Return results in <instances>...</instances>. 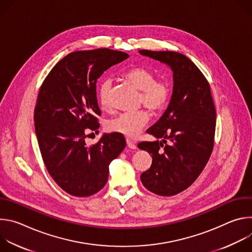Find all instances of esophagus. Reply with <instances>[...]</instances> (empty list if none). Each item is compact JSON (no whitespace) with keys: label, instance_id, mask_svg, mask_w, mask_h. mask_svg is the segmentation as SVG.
I'll return each mask as SVG.
<instances>
[{"label":"esophagus","instance_id":"34e87169","mask_svg":"<svg viewBox=\"0 0 252 252\" xmlns=\"http://www.w3.org/2000/svg\"><path fill=\"white\" fill-rule=\"evenodd\" d=\"M126 146H127L129 149H132V150H135V149H136V145H135V143L132 142V141H130L129 139L126 140Z\"/></svg>","mask_w":252,"mask_h":252}]
</instances>
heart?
Instances as JSON below:
<instances>
[{"label":"heart","mask_w":252,"mask_h":252,"mask_svg":"<svg viewBox=\"0 0 252 252\" xmlns=\"http://www.w3.org/2000/svg\"><path fill=\"white\" fill-rule=\"evenodd\" d=\"M137 90L140 91L139 104L145 105L153 114L161 113L168 104L171 88L165 80H156L154 71L145 67H131L124 74ZM114 83L111 79L102 81L97 89V99L102 110H110L112 106V91ZM150 116L146 111L124 113L106 123V129L133 138L146 126Z\"/></svg>","instance_id":"b5f03b06"}]
</instances>
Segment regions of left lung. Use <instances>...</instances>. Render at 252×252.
<instances>
[{"instance_id":"1","label":"left lung","mask_w":252,"mask_h":252,"mask_svg":"<svg viewBox=\"0 0 252 252\" xmlns=\"http://www.w3.org/2000/svg\"><path fill=\"white\" fill-rule=\"evenodd\" d=\"M138 52L173 71L167 110L147 131L161 140L138 143L153 156L151 167L140 174L143 187L171 196L190 187L206 165L213 150L217 114L207 80L188 57L170 51Z\"/></svg>"}]
</instances>
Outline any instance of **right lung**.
<instances>
[{
	"mask_svg": "<svg viewBox=\"0 0 252 252\" xmlns=\"http://www.w3.org/2000/svg\"><path fill=\"white\" fill-rule=\"evenodd\" d=\"M129 56L96 49L73 52L62 59L43 82L33 121L39 148L48 172L70 195L86 197L106 184L109 165L126 148L118 133H104L86 145V129L99 127L96 81L103 71Z\"/></svg>",
	"mask_w": 252,
	"mask_h": 252,
	"instance_id": "right-lung-1",
	"label": "right lung"
}]
</instances>
